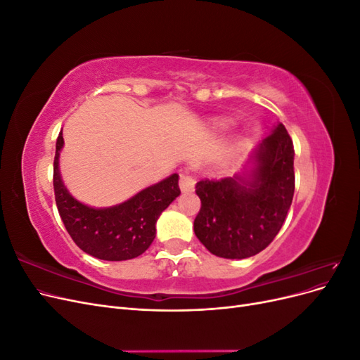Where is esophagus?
I'll use <instances>...</instances> for the list:
<instances>
[{
    "instance_id": "esophagus-1",
    "label": "esophagus",
    "mask_w": 360,
    "mask_h": 360,
    "mask_svg": "<svg viewBox=\"0 0 360 360\" xmlns=\"http://www.w3.org/2000/svg\"><path fill=\"white\" fill-rule=\"evenodd\" d=\"M195 179L188 172L180 174V180H179V186L181 189V192H192L195 189Z\"/></svg>"
}]
</instances>
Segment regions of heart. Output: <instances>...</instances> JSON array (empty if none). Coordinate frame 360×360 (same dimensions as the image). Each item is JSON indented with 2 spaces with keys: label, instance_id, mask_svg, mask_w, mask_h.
<instances>
[{
  "label": "heart",
  "instance_id": "1",
  "mask_svg": "<svg viewBox=\"0 0 360 360\" xmlns=\"http://www.w3.org/2000/svg\"><path fill=\"white\" fill-rule=\"evenodd\" d=\"M228 126H230V123L224 122V120H221V122H216V127H219V129H226Z\"/></svg>",
  "mask_w": 360,
  "mask_h": 360
}]
</instances>
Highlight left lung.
<instances>
[{"label":"left lung","instance_id":"left-lung-1","mask_svg":"<svg viewBox=\"0 0 360 360\" xmlns=\"http://www.w3.org/2000/svg\"><path fill=\"white\" fill-rule=\"evenodd\" d=\"M242 176L201 180L198 240L216 257L242 259L266 249L284 224L294 195V147L282 123L257 146Z\"/></svg>","mask_w":360,"mask_h":360}]
</instances>
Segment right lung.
Wrapping results in <instances>:
<instances>
[{
    "label": "right lung",
    "instance_id": "obj_1",
    "mask_svg": "<svg viewBox=\"0 0 360 360\" xmlns=\"http://www.w3.org/2000/svg\"><path fill=\"white\" fill-rule=\"evenodd\" d=\"M64 146L60 132L53 159V192L61 221L84 252L105 261L132 259L144 254L156 237L160 213L180 195L179 174L139 191L117 205H86L72 197L60 174V151Z\"/></svg>",
    "mask_w": 360,
    "mask_h": 360
}]
</instances>
